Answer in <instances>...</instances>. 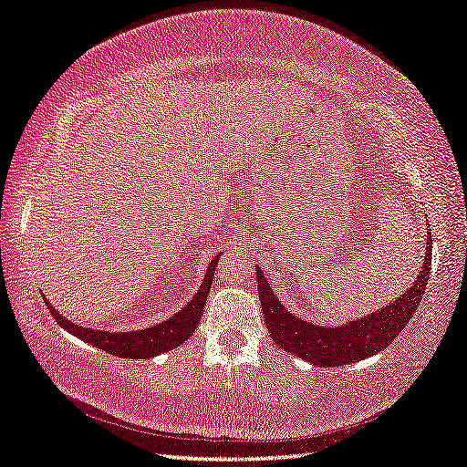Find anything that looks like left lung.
<instances>
[{
	"label": "left lung",
	"mask_w": 467,
	"mask_h": 467,
	"mask_svg": "<svg viewBox=\"0 0 467 467\" xmlns=\"http://www.w3.org/2000/svg\"><path fill=\"white\" fill-rule=\"evenodd\" d=\"M431 265L432 239L428 236L424 265H421L411 288H407L393 303H389L387 307L379 309L372 316L332 328L301 320V317L285 309L283 303L274 297L268 280L257 268V291H260L265 328H268L272 340L278 347L314 366L335 368L366 359L393 343L399 332L407 327V322L416 314L421 295L426 291L428 276H431Z\"/></svg>",
	"instance_id": "8db88e82"
}]
</instances>
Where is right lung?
Here are the masks:
<instances>
[{
  "instance_id": "add662e5",
  "label": "right lung",
  "mask_w": 467,
  "mask_h": 467,
  "mask_svg": "<svg viewBox=\"0 0 467 467\" xmlns=\"http://www.w3.org/2000/svg\"><path fill=\"white\" fill-rule=\"evenodd\" d=\"M218 257L220 255L213 257L212 264L207 265L203 285L199 286L195 297L191 299L179 314L168 317V320H164L161 324H155V327H151V328L132 330V332H108V330L83 328V327H78V324L70 322L68 317L57 314L54 306H49L47 299H46V303H47L51 316H54V320L60 324L64 330H68L74 337L85 340V343H91L93 347H98V349H101V351L116 355V358H130V359L155 358V355L166 353L170 349H174V347L182 345L184 340L193 335V330L197 328V324L203 316L205 299H207V293H210V288H212L213 270H216Z\"/></svg>"
}]
</instances>
